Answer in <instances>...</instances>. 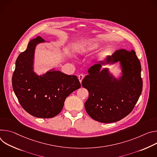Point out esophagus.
<instances>
[{
    "mask_svg": "<svg viewBox=\"0 0 157 157\" xmlns=\"http://www.w3.org/2000/svg\"><path fill=\"white\" fill-rule=\"evenodd\" d=\"M78 80H79L80 82L81 83V82H82V80H83V78H84V75H83V74H80V75H78Z\"/></svg>",
    "mask_w": 157,
    "mask_h": 157,
    "instance_id": "1",
    "label": "esophagus"
}]
</instances>
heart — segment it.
Returning a JSON list of instances; mask_svg holds the SVG:
<instances>
[{"instance_id": "b5f03b06", "label": "heart", "mask_w": 157, "mask_h": 157, "mask_svg": "<svg viewBox=\"0 0 157 157\" xmlns=\"http://www.w3.org/2000/svg\"><path fill=\"white\" fill-rule=\"evenodd\" d=\"M97 47V44L92 40H89L85 42V47H82L81 49L82 52H90Z\"/></svg>"}]
</instances>
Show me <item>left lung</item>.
Masks as SVG:
<instances>
[{
    "instance_id": "obj_1",
    "label": "left lung",
    "mask_w": 157,
    "mask_h": 157,
    "mask_svg": "<svg viewBox=\"0 0 157 157\" xmlns=\"http://www.w3.org/2000/svg\"><path fill=\"white\" fill-rule=\"evenodd\" d=\"M118 61L122 67V76L118 80L109 75L107 68L100 71V63L90 67L89 75L82 82L89 93L85 110L91 118L101 123L115 122L127 116L142 92L141 65L135 52L118 50L101 63Z\"/></svg>"
}]
</instances>
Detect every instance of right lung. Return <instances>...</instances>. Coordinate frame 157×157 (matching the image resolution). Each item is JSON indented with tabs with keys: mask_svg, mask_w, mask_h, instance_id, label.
<instances>
[{
	"mask_svg": "<svg viewBox=\"0 0 157 157\" xmlns=\"http://www.w3.org/2000/svg\"><path fill=\"white\" fill-rule=\"evenodd\" d=\"M42 42L44 39L39 36L29 42L27 49L16 60L12 81L22 108L33 117L49 118L61 112L65 98L81 85L77 76L60 71H50L42 77L33 72L35 48Z\"/></svg>",
	"mask_w": 157,
	"mask_h": 157,
	"instance_id": "obj_1",
	"label": "right lung"
}]
</instances>
